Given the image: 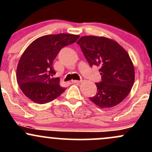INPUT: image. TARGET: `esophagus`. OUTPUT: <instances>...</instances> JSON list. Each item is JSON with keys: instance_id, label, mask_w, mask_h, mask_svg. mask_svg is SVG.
<instances>
[{"instance_id": "1", "label": "esophagus", "mask_w": 152, "mask_h": 152, "mask_svg": "<svg viewBox=\"0 0 152 152\" xmlns=\"http://www.w3.org/2000/svg\"><path fill=\"white\" fill-rule=\"evenodd\" d=\"M81 80H80V81H78V80H73L72 81V83H81Z\"/></svg>"}]
</instances>
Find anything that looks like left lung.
<instances>
[{"label":"left lung","mask_w":152,"mask_h":152,"mask_svg":"<svg viewBox=\"0 0 152 152\" xmlns=\"http://www.w3.org/2000/svg\"><path fill=\"white\" fill-rule=\"evenodd\" d=\"M91 66L100 67L102 81L96 83V94L89 99L100 108H111L128 96L134 83V69L127 52L105 37L83 36L76 42Z\"/></svg>","instance_id":"left-lung-1"}]
</instances>
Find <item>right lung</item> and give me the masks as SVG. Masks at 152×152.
Segmentation results:
<instances>
[{
  "label": "right lung",
  "instance_id": "add662e5",
  "mask_svg": "<svg viewBox=\"0 0 152 152\" xmlns=\"http://www.w3.org/2000/svg\"><path fill=\"white\" fill-rule=\"evenodd\" d=\"M79 36L60 34L37 38L28 46L19 61L16 78L19 87L28 98L43 104L56 99L65 91L59 85L53 62L61 49L72 44Z\"/></svg>",
  "mask_w": 152,
  "mask_h": 152
}]
</instances>
